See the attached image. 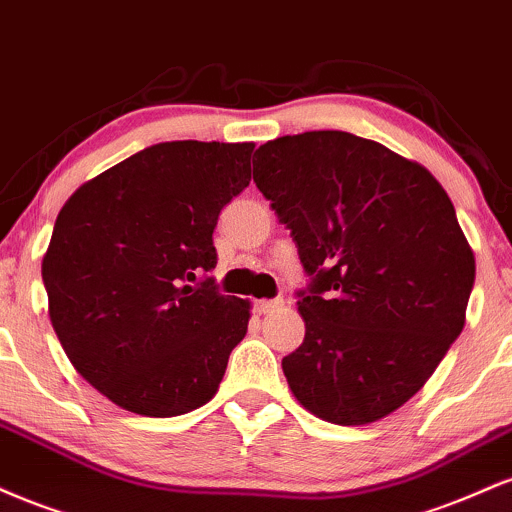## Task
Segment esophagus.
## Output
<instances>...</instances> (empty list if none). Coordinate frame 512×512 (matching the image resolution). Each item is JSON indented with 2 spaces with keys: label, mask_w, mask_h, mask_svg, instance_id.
Returning <instances> with one entry per match:
<instances>
[{
  "label": "esophagus",
  "mask_w": 512,
  "mask_h": 512,
  "mask_svg": "<svg viewBox=\"0 0 512 512\" xmlns=\"http://www.w3.org/2000/svg\"><path fill=\"white\" fill-rule=\"evenodd\" d=\"M280 306H282V299H258L254 309L258 314H273V311L280 309Z\"/></svg>",
  "instance_id": "34e87169"
}]
</instances>
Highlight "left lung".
<instances>
[{
	"label": "left lung",
	"instance_id": "obj_1",
	"mask_svg": "<svg viewBox=\"0 0 512 512\" xmlns=\"http://www.w3.org/2000/svg\"><path fill=\"white\" fill-rule=\"evenodd\" d=\"M254 182L309 275L297 290L304 342L282 359L294 398L342 426L398 410L458 340L474 287L443 186L347 131L263 143Z\"/></svg>",
	"mask_w": 512,
	"mask_h": 512
}]
</instances>
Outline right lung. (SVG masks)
Segmentation results:
<instances>
[{
  "mask_svg": "<svg viewBox=\"0 0 512 512\" xmlns=\"http://www.w3.org/2000/svg\"><path fill=\"white\" fill-rule=\"evenodd\" d=\"M254 143L170 141L83 184L42 261L50 321L95 390L143 417L206 405L249 326L220 294L213 232L251 182Z\"/></svg>",
  "mask_w": 512,
  "mask_h": 512,
  "instance_id": "add662e5",
  "label": "right lung"
}]
</instances>
